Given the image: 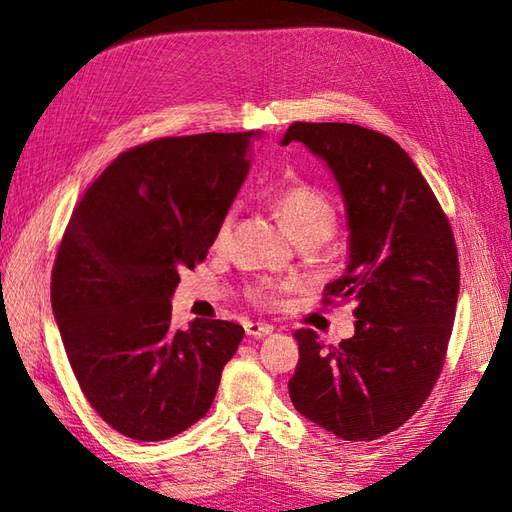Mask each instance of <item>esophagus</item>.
Masks as SVG:
<instances>
[{
  "label": "esophagus",
  "mask_w": 512,
  "mask_h": 512,
  "mask_svg": "<svg viewBox=\"0 0 512 512\" xmlns=\"http://www.w3.org/2000/svg\"><path fill=\"white\" fill-rule=\"evenodd\" d=\"M244 330L248 336H253V339H262V336L273 334V325L268 323H259V321H248L244 325Z\"/></svg>",
  "instance_id": "34e87169"
}]
</instances>
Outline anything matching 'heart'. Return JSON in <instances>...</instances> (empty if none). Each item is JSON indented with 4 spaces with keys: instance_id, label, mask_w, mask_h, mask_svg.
<instances>
[{
    "instance_id": "heart-1",
    "label": "heart",
    "mask_w": 512,
    "mask_h": 512,
    "mask_svg": "<svg viewBox=\"0 0 512 512\" xmlns=\"http://www.w3.org/2000/svg\"><path fill=\"white\" fill-rule=\"evenodd\" d=\"M275 213L279 217L281 226L297 239H308L317 237L325 242L334 231L336 224V206L334 202L325 195L323 191L308 187V184H297V187H288L279 191L273 200ZM235 222V213H226L222 217L220 226H217L215 233V244L222 246L226 244L228 235H231V228ZM281 286L275 281H259V284L250 290V295L257 301L270 303L275 299L277 290Z\"/></svg>"
}]
</instances>
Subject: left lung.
I'll use <instances>...</instances> for the list:
<instances>
[{
  "instance_id": "1",
  "label": "left lung",
  "mask_w": 512,
  "mask_h": 512,
  "mask_svg": "<svg viewBox=\"0 0 512 512\" xmlns=\"http://www.w3.org/2000/svg\"><path fill=\"white\" fill-rule=\"evenodd\" d=\"M330 169L345 202L347 266L325 301H354L356 330L323 345L297 330L295 409L343 440L398 429L431 394L447 354L460 292L458 248L427 180L396 140L350 123H292Z\"/></svg>"
}]
</instances>
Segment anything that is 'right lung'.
<instances>
[{
  "instance_id": "right-lung-1",
  "label": "right lung",
  "mask_w": 512,
  "mask_h": 512,
  "mask_svg": "<svg viewBox=\"0 0 512 512\" xmlns=\"http://www.w3.org/2000/svg\"><path fill=\"white\" fill-rule=\"evenodd\" d=\"M262 132L151 140L118 156L72 211L52 268V312L94 411L123 436L158 442L198 422L244 328H171L180 270L215 242Z\"/></svg>"
}]
</instances>
